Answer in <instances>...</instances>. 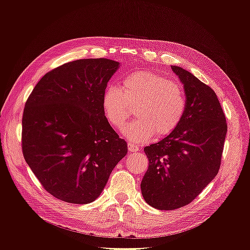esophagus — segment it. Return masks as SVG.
<instances>
[{"label":"esophagus","mask_w":250,"mask_h":250,"mask_svg":"<svg viewBox=\"0 0 250 250\" xmlns=\"http://www.w3.org/2000/svg\"><path fill=\"white\" fill-rule=\"evenodd\" d=\"M128 149H129L130 153H134V152H138V151H139V146L129 142V143H128Z\"/></svg>","instance_id":"obj_1"}]
</instances>
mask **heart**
I'll return each instance as SVG.
<instances>
[{
	"label": "heart",
	"instance_id": "b5f03b06",
	"mask_svg": "<svg viewBox=\"0 0 250 250\" xmlns=\"http://www.w3.org/2000/svg\"><path fill=\"white\" fill-rule=\"evenodd\" d=\"M101 107L115 129L123 128L135 107L139 117L128 124L123 134L130 141L143 143L157 135L171 133L180 124L187 109L186 94L177 82L160 74L143 71L128 75L122 87L107 86L101 97Z\"/></svg>",
	"mask_w": 250,
	"mask_h": 250
}]
</instances>
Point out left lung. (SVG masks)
<instances>
[{"instance_id": "obj_1", "label": "left lung", "mask_w": 250, "mask_h": 250, "mask_svg": "<svg viewBox=\"0 0 250 250\" xmlns=\"http://www.w3.org/2000/svg\"><path fill=\"white\" fill-rule=\"evenodd\" d=\"M171 69L184 85L186 113L171 133L144 148L149 167L141 183L145 201L165 210L192 202L216 177L228 132L214 90L183 67Z\"/></svg>"}]
</instances>
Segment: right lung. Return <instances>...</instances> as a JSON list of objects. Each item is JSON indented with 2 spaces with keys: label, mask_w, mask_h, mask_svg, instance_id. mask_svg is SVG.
I'll return each instance as SVG.
<instances>
[{
  "label": "right lung",
  "mask_w": 250,
  "mask_h": 250,
  "mask_svg": "<svg viewBox=\"0 0 250 250\" xmlns=\"http://www.w3.org/2000/svg\"><path fill=\"white\" fill-rule=\"evenodd\" d=\"M120 62L75 60L47 73L33 88L22 115V154L55 198L86 204L106 186L127 143L105 119L101 97Z\"/></svg>",
  "instance_id": "obj_1"
}]
</instances>
